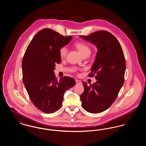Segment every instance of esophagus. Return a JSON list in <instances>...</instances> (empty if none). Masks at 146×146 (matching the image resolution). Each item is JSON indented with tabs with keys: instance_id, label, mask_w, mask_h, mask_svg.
I'll return each instance as SVG.
<instances>
[{
	"instance_id": "esophagus-1",
	"label": "esophagus",
	"mask_w": 146,
	"mask_h": 146,
	"mask_svg": "<svg viewBox=\"0 0 146 146\" xmlns=\"http://www.w3.org/2000/svg\"><path fill=\"white\" fill-rule=\"evenodd\" d=\"M76 84H81L82 83L81 82V81H80L79 80H78V79L76 80Z\"/></svg>"
}]
</instances>
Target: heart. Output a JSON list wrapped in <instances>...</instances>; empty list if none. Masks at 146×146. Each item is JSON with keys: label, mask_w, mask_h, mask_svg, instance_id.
I'll list each match as a JSON object with an SVG mask.
<instances>
[{"label": "heart", "mask_w": 146, "mask_h": 146, "mask_svg": "<svg viewBox=\"0 0 146 146\" xmlns=\"http://www.w3.org/2000/svg\"><path fill=\"white\" fill-rule=\"evenodd\" d=\"M74 46L79 50V51L84 56L89 55L91 53L90 48L84 42H76L74 44ZM67 52H68V49L65 46L61 47L59 50V55L61 58H65L67 55Z\"/></svg>", "instance_id": "b5f03b06"}]
</instances>
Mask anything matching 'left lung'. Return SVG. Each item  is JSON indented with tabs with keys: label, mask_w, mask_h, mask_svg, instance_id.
<instances>
[{
	"label": "left lung",
	"mask_w": 146,
	"mask_h": 146,
	"mask_svg": "<svg viewBox=\"0 0 146 146\" xmlns=\"http://www.w3.org/2000/svg\"><path fill=\"white\" fill-rule=\"evenodd\" d=\"M80 36L93 43L98 49L88 75L95 76L97 82L90 85L82 82L84 91L80 96L82 105L89 113H99L111 106L124 84L125 56L118 39L108 31H99L88 36Z\"/></svg>",
	"instance_id": "left-lung-1"
}]
</instances>
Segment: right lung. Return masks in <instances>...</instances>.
<instances>
[{"label": "right lung", "instance_id": "1", "mask_svg": "<svg viewBox=\"0 0 146 146\" xmlns=\"http://www.w3.org/2000/svg\"><path fill=\"white\" fill-rule=\"evenodd\" d=\"M72 38L44 28L35 35L23 57V82L35 107L45 113L58 110L65 91L76 84L70 76L57 80L54 72L56 64L61 61L59 50Z\"/></svg>", "mask_w": 146, "mask_h": 146}]
</instances>
